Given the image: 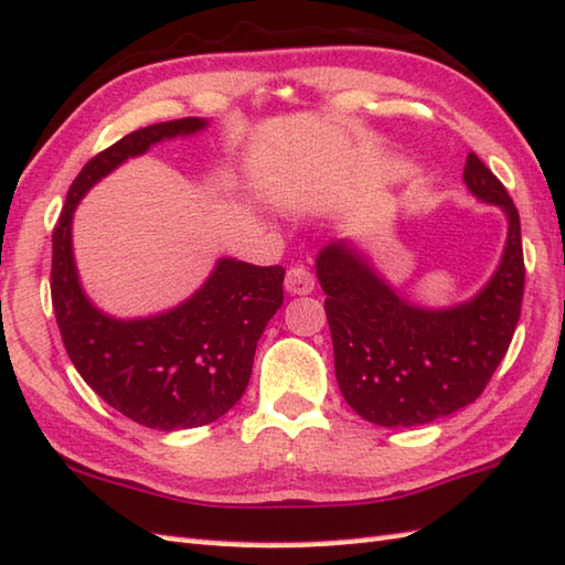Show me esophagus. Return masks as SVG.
<instances>
[{
  "mask_svg": "<svg viewBox=\"0 0 565 565\" xmlns=\"http://www.w3.org/2000/svg\"><path fill=\"white\" fill-rule=\"evenodd\" d=\"M284 286H286V291H289L291 296L311 294L313 291V274L306 269V266L296 264V266H291L289 271H286Z\"/></svg>",
  "mask_w": 565,
  "mask_h": 565,
  "instance_id": "obj_1",
  "label": "esophagus"
}]
</instances>
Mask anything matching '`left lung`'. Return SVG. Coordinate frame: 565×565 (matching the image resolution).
<instances>
[{
	"instance_id": "left-lung-1",
	"label": "left lung",
	"mask_w": 565,
	"mask_h": 565,
	"mask_svg": "<svg viewBox=\"0 0 565 565\" xmlns=\"http://www.w3.org/2000/svg\"><path fill=\"white\" fill-rule=\"evenodd\" d=\"M461 178L509 224L499 266L469 301L445 309L413 303L351 239L328 242L316 256L338 387L373 425L417 427L475 403L514 338L524 299L519 212L475 152Z\"/></svg>"
}]
</instances>
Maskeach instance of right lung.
<instances>
[{
  "label": "right lung",
  "mask_w": 565,
  "mask_h": 565,
  "mask_svg": "<svg viewBox=\"0 0 565 565\" xmlns=\"http://www.w3.org/2000/svg\"><path fill=\"white\" fill-rule=\"evenodd\" d=\"M204 128V118L156 122L98 152L71 184L51 237V301L71 363L120 415L162 433L210 425L237 405L256 343L284 303V266L222 256L190 299L156 316L116 318L81 286L71 227L86 192L122 162Z\"/></svg>",
  "instance_id": "1"
}]
</instances>
